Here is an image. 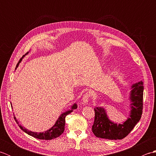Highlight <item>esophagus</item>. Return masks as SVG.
<instances>
[{
  "instance_id": "obj_1",
  "label": "esophagus",
  "mask_w": 156,
  "mask_h": 156,
  "mask_svg": "<svg viewBox=\"0 0 156 156\" xmlns=\"http://www.w3.org/2000/svg\"><path fill=\"white\" fill-rule=\"evenodd\" d=\"M89 98H90V94L88 93H86L83 98H82V102H83L84 105H87L88 104V101H89Z\"/></svg>"
}]
</instances>
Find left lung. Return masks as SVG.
<instances>
[{"instance_id": "left-lung-1", "label": "left lung", "mask_w": 156, "mask_h": 156, "mask_svg": "<svg viewBox=\"0 0 156 156\" xmlns=\"http://www.w3.org/2000/svg\"><path fill=\"white\" fill-rule=\"evenodd\" d=\"M129 94V117L121 123L111 121L107 110L102 107H95V117L92 130L95 136L107 140H122L130 133L140 121L143 109L144 85L142 82L134 83L130 87Z\"/></svg>"}]
</instances>
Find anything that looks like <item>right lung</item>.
I'll return each instance as SVG.
<instances>
[{
  "label": "right lung",
  "instance_id": "1",
  "mask_svg": "<svg viewBox=\"0 0 156 156\" xmlns=\"http://www.w3.org/2000/svg\"><path fill=\"white\" fill-rule=\"evenodd\" d=\"M29 54V52H27V54H25L23 57L19 59V61L18 62V64H16V68L15 69H16L19 67V65L20 63L21 62V61L23 60V59L25 58V56L26 55H27ZM12 107V106H11ZM78 107V105L76 103L73 104L72 105L70 106V108L68 109V111H66L65 112H63L60 115V116L58 117V119H57V121H55V122L54 123V125L52 126V127L49 129L48 130L45 131H43V132H34V131H31L28 130L27 129H26L25 127H23V125H21V124H19V121H17V119H16L15 117V121L16 122L19 126V127L21 128L22 130L26 133L27 134L31 135V136L34 137L35 138L39 139V140H53V139H55L56 137H59V135H61L63 132L64 131V127H65V118L66 116L68 115H69V113L74 110V109H76Z\"/></svg>",
  "mask_w": 156,
  "mask_h": 156
}]
</instances>
